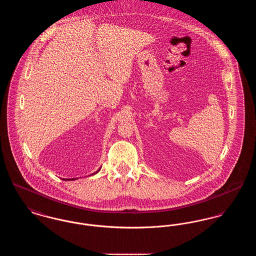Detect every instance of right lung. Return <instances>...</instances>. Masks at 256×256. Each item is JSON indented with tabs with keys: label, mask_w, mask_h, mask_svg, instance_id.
Instances as JSON below:
<instances>
[{
	"label": "right lung",
	"mask_w": 256,
	"mask_h": 256,
	"mask_svg": "<svg viewBox=\"0 0 256 256\" xmlns=\"http://www.w3.org/2000/svg\"><path fill=\"white\" fill-rule=\"evenodd\" d=\"M100 168H102V167H100V169H98V170H96L95 172H93V174H92V176H93V174H97V172H98V170H100ZM76 180V178H68V180L63 178V180Z\"/></svg>",
	"instance_id": "obj_1"
}]
</instances>
